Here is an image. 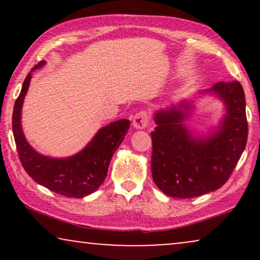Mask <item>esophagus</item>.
<instances>
[{
  "mask_svg": "<svg viewBox=\"0 0 260 260\" xmlns=\"http://www.w3.org/2000/svg\"><path fill=\"white\" fill-rule=\"evenodd\" d=\"M149 120H150L149 113L147 111H140L134 116L133 125L136 127V129H144V127L148 126Z\"/></svg>",
  "mask_w": 260,
  "mask_h": 260,
  "instance_id": "esophagus-1",
  "label": "esophagus"
}]
</instances>
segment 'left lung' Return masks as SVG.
Listing matches in <instances>:
<instances>
[{
    "instance_id": "8db88e82",
    "label": "left lung",
    "mask_w": 260,
    "mask_h": 260,
    "mask_svg": "<svg viewBox=\"0 0 260 260\" xmlns=\"http://www.w3.org/2000/svg\"><path fill=\"white\" fill-rule=\"evenodd\" d=\"M205 92L225 104L216 130L200 136L184 125L193 105L181 102L155 113L151 133L152 180L172 198L189 199L222 187L233 173L247 142L246 102L239 81H219Z\"/></svg>"
}]
</instances>
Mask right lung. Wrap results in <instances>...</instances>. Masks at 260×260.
<instances>
[{"mask_svg": "<svg viewBox=\"0 0 260 260\" xmlns=\"http://www.w3.org/2000/svg\"><path fill=\"white\" fill-rule=\"evenodd\" d=\"M42 60L27 74L13 111V134L20 161L35 182L56 194L84 198L104 182L110 161L129 130L130 122L119 119L102 127L90 143L78 154L66 158H53L39 154L28 143L21 126V111L29 87L31 72L45 65Z\"/></svg>", "mask_w": 260, "mask_h": 260, "instance_id": "add662e5", "label": "right lung"}]
</instances>
